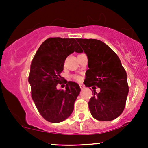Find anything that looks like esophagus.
<instances>
[{"label": "esophagus", "mask_w": 148, "mask_h": 148, "mask_svg": "<svg viewBox=\"0 0 148 148\" xmlns=\"http://www.w3.org/2000/svg\"><path fill=\"white\" fill-rule=\"evenodd\" d=\"M79 86H80V88H81V89H84V88H85L84 85H83V84H79Z\"/></svg>", "instance_id": "esophagus-1"}]
</instances>
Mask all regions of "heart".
<instances>
[{
    "label": "heart",
    "mask_w": 148,
    "mask_h": 148,
    "mask_svg": "<svg viewBox=\"0 0 148 148\" xmlns=\"http://www.w3.org/2000/svg\"><path fill=\"white\" fill-rule=\"evenodd\" d=\"M76 79H77V80H79V79H80V77H79V76H76Z\"/></svg>",
    "instance_id": "obj_1"
}]
</instances>
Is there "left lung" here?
<instances>
[{"mask_svg":"<svg viewBox=\"0 0 148 148\" xmlns=\"http://www.w3.org/2000/svg\"><path fill=\"white\" fill-rule=\"evenodd\" d=\"M87 55L88 67L84 84L95 86L88 102L91 115L99 121H111L121 115L129 93L126 71L118 55L108 46L95 39H77ZM94 87H92V88Z\"/></svg>","mask_w":148,"mask_h":148,"instance_id":"8db88e82","label":"left lung"}]
</instances>
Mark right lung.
Instances as JSON below:
<instances>
[{"label": "right lung", "mask_w": 148, "mask_h": 148, "mask_svg": "<svg viewBox=\"0 0 148 148\" xmlns=\"http://www.w3.org/2000/svg\"><path fill=\"white\" fill-rule=\"evenodd\" d=\"M74 51H83L74 38L50 37L37 51L30 69L28 82L37 110L48 122L60 123L70 116L81 88L74 81H67L65 90H58L62 84L60 74L65 59Z\"/></svg>", "instance_id": "obj_1"}]
</instances>
